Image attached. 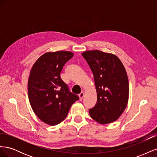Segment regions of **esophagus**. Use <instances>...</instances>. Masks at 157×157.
<instances>
[{"label":"esophagus","instance_id":"34e87169","mask_svg":"<svg viewBox=\"0 0 157 157\" xmlns=\"http://www.w3.org/2000/svg\"><path fill=\"white\" fill-rule=\"evenodd\" d=\"M78 96H79L80 101H82L83 98H84V92H82L81 93H80V94L78 95Z\"/></svg>","mask_w":157,"mask_h":157}]
</instances>
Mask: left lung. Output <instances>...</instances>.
<instances>
[{
	"mask_svg": "<svg viewBox=\"0 0 157 157\" xmlns=\"http://www.w3.org/2000/svg\"><path fill=\"white\" fill-rule=\"evenodd\" d=\"M91 69L97 92V102L89 110L94 121L106 124L117 121L124 112L129 98L126 69L115 55L96 50L82 54Z\"/></svg>",
	"mask_w": 157,
	"mask_h": 157,
	"instance_id": "obj_1",
	"label": "left lung"
}]
</instances>
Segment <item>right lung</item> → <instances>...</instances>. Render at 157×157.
Instances as JSON below:
<instances>
[{"mask_svg":"<svg viewBox=\"0 0 157 157\" xmlns=\"http://www.w3.org/2000/svg\"><path fill=\"white\" fill-rule=\"evenodd\" d=\"M73 57L69 51L46 52L33 65L28 80V97L40 120L47 124H59L79 98L69 92L60 77L65 63Z\"/></svg>","mask_w":157,"mask_h":157,"instance_id":"obj_1","label":"right lung"}]
</instances>
